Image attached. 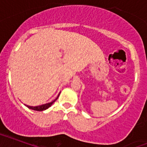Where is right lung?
Segmentation results:
<instances>
[{"mask_svg":"<svg viewBox=\"0 0 147 147\" xmlns=\"http://www.w3.org/2000/svg\"><path fill=\"white\" fill-rule=\"evenodd\" d=\"M58 96H59V95H58ZM58 96L57 97V98H55L54 101H52L51 102H49V103H47V104H44V105H39V106H36V107H33V106H29V105H26V106H27L28 108H30V109L34 110V111H45V110L48 109L49 107H51V105H52L53 103H54V102H55L57 99Z\"/></svg>","mask_w":147,"mask_h":147,"instance_id":"add662e5","label":"right lung"}]
</instances>
